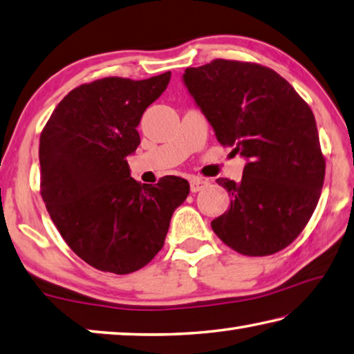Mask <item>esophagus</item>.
Here are the masks:
<instances>
[{
    "label": "esophagus",
    "mask_w": 354,
    "mask_h": 354,
    "mask_svg": "<svg viewBox=\"0 0 354 354\" xmlns=\"http://www.w3.org/2000/svg\"><path fill=\"white\" fill-rule=\"evenodd\" d=\"M208 182L203 180V178H199V177H193L189 180V188H191V193H199L201 189L207 188Z\"/></svg>",
    "instance_id": "esophagus-1"
}]
</instances>
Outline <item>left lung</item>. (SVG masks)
Here are the masks:
<instances>
[{
  "label": "left lung",
  "mask_w": 354,
  "mask_h": 354,
  "mask_svg": "<svg viewBox=\"0 0 354 354\" xmlns=\"http://www.w3.org/2000/svg\"><path fill=\"white\" fill-rule=\"evenodd\" d=\"M183 84L221 145L247 160L241 182L216 180L232 202L212 222L214 233L247 257L283 250L306 227L324 187L313 110L280 74L249 62L187 68Z\"/></svg>",
  "instance_id": "obj_1"
}]
</instances>
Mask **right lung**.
I'll return each mask as SVG.
<instances>
[{"label": "right lung", "mask_w": 354, "mask_h": 354, "mask_svg": "<svg viewBox=\"0 0 354 354\" xmlns=\"http://www.w3.org/2000/svg\"><path fill=\"white\" fill-rule=\"evenodd\" d=\"M171 71L145 80L104 77L71 90L40 135V188L70 249L102 272L138 270L165 244L172 213L189 194L182 177L152 185L130 177L145 110Z\"/></svg>", "instance_id": "1"}]
</instances>
